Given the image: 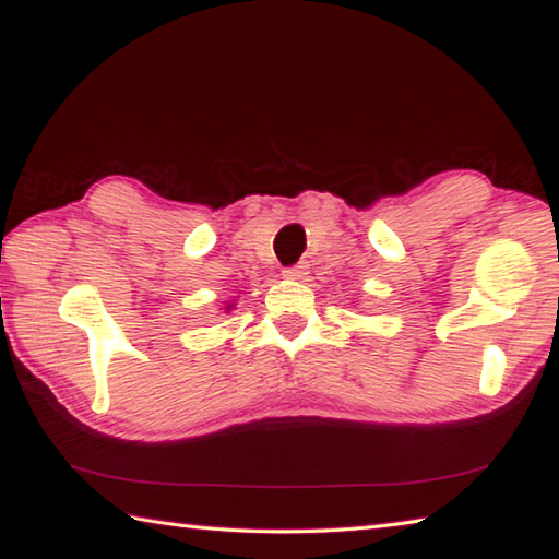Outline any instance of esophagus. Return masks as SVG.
<instances>
[{
    "label": "esophagus",
    "instance_id": "1",
    "mask_svg": "<svg viewBox=\"0 0 559 559\" xmlns=\"http://www.w3.org/2000/svg\"><path fill=\"white\" fill-rule=\"evenodd\" d=\"M306 273H308V266H306V263H296V266L283 269V276H286V278H293V281L306 278Z\"/></svg>",
    "mask_w": 559,
    "mask_h": 559
}]
</instances>
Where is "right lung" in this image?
Returning a JSON list of instances; mask_svg holds the SVG:
<instances>
[{
    "label": "right lung",
    "instance_id": "obj_1",
    "mask_svg": "<svg viewBox=\"0 0 559 559\" xmlns=\"http://www.w3.org/2000/svg\"><path fill=\"white\" fill-rule=\"evenodd\" d=\"M224 310H231V302H229V306H226V308H224Z\"/></svg>",
    "mask_w": 559,
    "mask_h": 559
}]
</instances>
